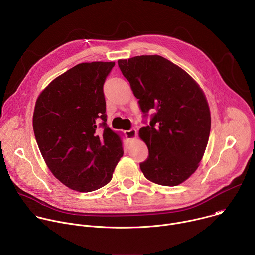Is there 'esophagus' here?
<instances>
[{"label":"esophagus","mask_w":255,"mask_h":255,"mask_svg":"<svg viewBox=\"0 0 255 255\" xmlns=\"http://www.w3.org/2000/svg\"><path fill=\"white\" fill-rule=\"evenodd\" d=\"M125 136L129 139V140H133L136 138L137 136V131L135 129H130V130H127L125 131Z\"/></svg>","instance_id":"34e87169"}]
</instances>
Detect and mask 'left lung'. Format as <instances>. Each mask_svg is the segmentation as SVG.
<instances>
[{
	"label": "left lung",
	"mask_w": 255,
	"mask_h": 255,
	"mask_svg": "<svg viewBox=\"0 0 255 255\" xmlns=\"http://www.w3.org/2000/svg\"><path fill=\"white\" fill-rule=\"evenodd\" d=\"M149 125L139 130L148 147L147 159L140 168L148 180L174 187L198 168L206 150L211 115L207 99L187 72L159 55H140L119 59Z\"/></svg>",
	"instance_id": "obj_1"
}]
</instances>
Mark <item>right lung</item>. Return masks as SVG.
I'll return each instance as SVG.
<instances>
[{"label": "right lung", "mask_w": 255, "mask_h": 255, "mask_svg": "<svg viewBox=\"0 0 255 255\" xmlns=\"http://www.w3.org/2000/svg\"><path fill=\"white\" fill-rule=\"evenodd\" d=\"M115 62H84L53 80L39 95L33 130L53 175L81 193L112 179L123 156L118 134L107 126L103 87Z\"/></svg>", "instance_id": "obj_1"}]
</instances>
